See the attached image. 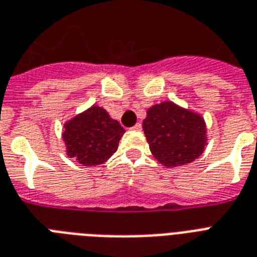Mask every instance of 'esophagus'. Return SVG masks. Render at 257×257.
I'll return each mask as SVG.
<instances>
[{
	"mask_svg": "<svg viewBox=\"0 0 257 257\" xmlns=\"http://www.w3.org/2000/svg\"><path fill=\"white\" fill-rule=\"evenodd\" d=\"M141 128H143V125L140 124V122H137L136 125H135V126H133V131H141Z\"/></svg>",
	"mask_w": 257,
	"mask_h": 257,
	"instance_id": "34e87169",
	"label": "esophagus"
}]
</instances>
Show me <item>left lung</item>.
<instances>
[{"mask_svg":"<svg viewBox=\"0 0 257 257\" xmlns=\"http://www.w3.org/2000/svg\"><path fill=\"white\" fill-rule=\"evenodd\" d=\"M143 129L152 155L168 168L189 164L207 145L203 117L172 101L151 106Z\"/></svg>","mask_w":257,"mask_h":257,"instance_id":"left-lung-1","label":"left lung"}]
</instances>
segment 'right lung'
I'll return each mask as SVG.
<instances>
[{
  "instance_id": "add662e5",
  "label": "right lung",
  "mask_w": 257,
  "mask_h": 257,
  "mask_svg": "<svg viewBox=\"0 0 257 257\" xmlns=\"http://www.w3.org/2000/svg\"><path fill=\"white\" fill-rule=\"evenodd\" d=\"M125 129L110 118L105 109L93 105L64 125L62 140L66 155L84 167H94L108 160L117 151Z\"/></svg>"
}]
</instances>
